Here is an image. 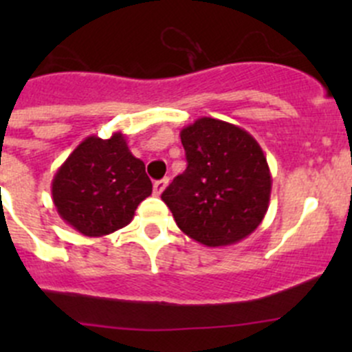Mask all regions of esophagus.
Masks as SVG:
<instances>
[{"instance_id": "34e87169", "label": "esophagus", "mask_w": 352, "mask_h": 352, "mask_svg": "<svg viewBox=\"0 0 352 352\" xmlns=\"http://www.w3.org/2000/svg\"><path fill=\"white\" fill-rule=\"evenodd\" d=\"M168 186V179H162V180H156L153 184V194L155 196H160V194L165 190V187Z\"/></svg>"}]
</instances>
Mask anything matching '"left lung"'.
<instances>
[{
  "instance_id": "left-lung-1",
  "label": "left lung",
  "mask_w": 352,
  "mask_h": 352,
  "mask_svg": "<svg viewBox=\"0 0 352 352\" xmlns=\"http://www.w3.org/2000/svg\"><path fill=\"white\" fill-rule=\"evenodd\" d=\"M187 168L162 194L177 226L206 247L239 243L255 232L271 199L261 144L235 124L201 117L180 131Z\"/></svg>"
}]
</instances>
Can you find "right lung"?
<instances>
[{
  "label": "right lung",
  "mask_w": 352,
  "mask_h": 352,
  "mask_svg": "<svg viewBox=\"0 0 352 352\" xmlns=\"http://www.w3.org/2000/svg\"><path fill=\"white\" fill-rule=\"evenodd\" d=\"M151 190L144 163L131 153L122 133L81 141L51 187L59 216L85 236H104L129 225Z\"/></svg>",
  "instance_id": "right-lung-1"
}]
</instances>
